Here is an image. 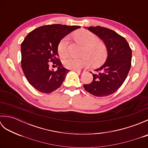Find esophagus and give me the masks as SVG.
Instances as JSON below:
<instances>
[{"label": "esophagus", "instance_id": "1", "mask_svg": "<svg viewBox=\"0 0 148 148\" xmlns=\"http://www.w3.org/2000/svg\"><path fill=\"white\" fill-rule=\"evenodd\" d=\"M73 71H74V72H76V73H77V74H83V73H84V71H78V70H73Z\"/></svg>", "mask_w": 148, "mask_h": 148}]
</instances>
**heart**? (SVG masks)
I'll return each mask as SVG.
<instances>
[{"mask_svg": "<svg viewBox=\"0 0 148 148\" xmlns=\"http://www.w3.org/2000/svg\"><path fill=\"white\" fill-rule=\"evenodd\" d=\"M77 41L84 45L83 54L86 55L81 58L68 57L64 62V66L69 69L78 70L88 66L91 60L94 64L101 62L106 57V51L104 46L99 42V39L93 33L87 30H79L74 34ZM69 37L65 36L58 45V53L61 57H65L68 54Z\"/></svg>", "mask_w": 148, "mask_h": 148, "instance_id": "obj_1", "label": "heart"}]
</instances>
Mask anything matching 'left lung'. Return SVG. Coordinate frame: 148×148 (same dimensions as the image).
Masks as SVG:
<instances>
[{
  "label": "left lung",
  "mask_w": 148,
  "mask_h": 148,
  "mask_svg": "<svg viewBox=\"0 0 148 148\" xmlns=\"http://www.w3.org/2000/svg\"><path fill=\"white\" fill-rule=\"evenodd\" d=\"M88 29L104 42L108 57L104 64L95 70L97 73H92V82L83 84L84 88L94 96H108L116 92L126 79L131 67L132 49L123 37L111 29L100 26Z\"/></svg>",
  "instance_id": "obj_1"
}]
</instances>
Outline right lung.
Here are the masks:
<instances>
[{
  "mask_svg": "<svg viewBox=\"0 0 148 148\" xmlns=\"http://www.w3.org/2000/svg\"><path fill=\"white\" fill-rule=\"evenodd\" d=\"M80 26L48 25L37 28L24 39L21 45V67L27 81L39 92L50 93L60 87L69 70L57 58L58 45L65 36ZM51 61L58 66L49 69Z\"/></svg>",
  "mask_w": 148,
  "mask_h": 148,
  "instance_id": "right-lung-1",
  "label": "right lung"
}]
</instances>
